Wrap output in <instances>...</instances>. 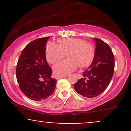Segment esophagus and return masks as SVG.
Here are the masks:
<instances>
[{
	"label": "esophagus",
	"instance_id": "34e87169",
	"mask_svg": "<svg viewBox=\"0 0 131 131\" xmlns=\"http://www.w3.org/2000/svg\"><path fill=\"white\" fill-rule=\"evenodd\" d=\"M64 77H65L64 76H57L56 77V79H61V78H64Z\"/></svg>",
	"mask_w": 131,
	"mask_h": 131
}]
</instances>
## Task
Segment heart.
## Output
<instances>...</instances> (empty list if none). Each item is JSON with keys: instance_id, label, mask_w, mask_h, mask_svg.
Returning <instances> with one entry per match:
<instances>
[{"instance_id": "b5f03b06", "label": "heart", "mask_w": 131, "mask_h": 131, "mask_svg": "<svg viewBox=\"0 0 131 131\" xmlns=\"http://www.w3.org/2000/svg\"><path fill=\"white\" fill-rule=\"evenodd\" d=\"M58 45L49 42L46 45V57L49 63L54 64L63 58L67 53L69 58L54 65L57 75H67L79 67L84 68L91 65L95 57L94 46L83 39L65 37L58 40Z\"/></svg>"}]
</instances>
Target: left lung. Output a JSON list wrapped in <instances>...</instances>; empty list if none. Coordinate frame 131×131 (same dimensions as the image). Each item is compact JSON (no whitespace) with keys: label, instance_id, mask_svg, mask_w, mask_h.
Returning a JSON list of instances; mask_svg holds the SVG:
<instances>
[{"label":"left lung","instance_id":"8db88e82","mask_svg":"<svg viewBox=\"0 0 131 131\" xmlns=\"http://www.w3.org/2000/svg\"><path fill=\"white\" fill-rule=\"evenodd\" d=\"M95 53L92 63L83 73L84 78L78 80L74 88L79 94L87 98L100 95L108 86L115 70V57L106 43L94 38Z\"/></svg>","mask_w":131,"mask_h":131}]
</instances>
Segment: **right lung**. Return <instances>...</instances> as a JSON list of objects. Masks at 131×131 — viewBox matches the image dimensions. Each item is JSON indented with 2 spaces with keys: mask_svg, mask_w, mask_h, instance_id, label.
I'll return each instance as SVG.
<instances>
[{
  "mask_svg": "<svg viewBox=\"0 0 131 131\" xmlns=\"http://www.w3.org/2000/svg\"><path fill=\"white\" fill-rule=\"evenodd\" d=\"M49 37L37 39L28 43L22 50L16 65L19 89L34 101L48 99L56 87L57 81L51 78L52 71L46 58V45Z\"/></svg>",
  "mask_w": 131,
  "mask_h": 131,
  "instance_id": "1",
  "label": "right lung"
}]
</instances>
